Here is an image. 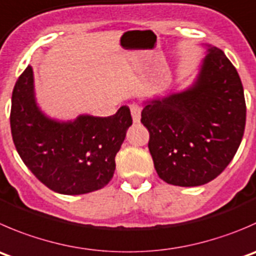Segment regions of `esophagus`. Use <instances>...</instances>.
Segmentation results:
<instances>
[{
	"label": "esophagus",
	"mask_w": 256,
	"mask_h": 256,
	"mask_svg": "<svg viewBox=\"0 0 256 256\" xmlns=\"http://www.w3.org/2000/svg\"><path fill=\"white\" fill-rule=\"evenodd\" d=\"M130 111L131 115H132V120L134 122H140V118H141V106H138V104H131L130 105Z\"/></svg>",
	"instance_id": "esophagus-1"
}]
</instances>
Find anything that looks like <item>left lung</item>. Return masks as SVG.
<instances>
[{
    "label": "left lung",
    "instance_id": "left-lung-1",
    "mask_svg": "<svg viewBox=\"0 0 256 256\" xmlns=\"http://www.w3.org/2000/svg\"><path fill=\"white\" fill-rule=\"evenodd\" d=\"M245 120L239 74L216 47L209 48L192 88L141 111L156 172L176 186L204 185L219 176L239 148Z\"/></svg>",
    "mask_w": 256,
    "mask_h": 256
}]
</instances>
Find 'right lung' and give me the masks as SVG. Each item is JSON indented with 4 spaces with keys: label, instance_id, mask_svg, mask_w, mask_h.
<instances>
[{
    "label": "right lung",
    "instance_id": "obj_1",
    "mask_svg": "<svg viewBox=\"0 0 256 256\" xmlns=\"http://www.w3.org/2000/svg\"><path fill=\"white\" fill-rule=\"evenodd\" d=\"M10 124L17 152L31 172L54 192L80 195L110 182L115 156L132 118L122 106L108 118L50 120L34 104V72L28 66L14 88Z\"/></svg>",
    "mask_w": 256,
    "mask_h": 256
}]
</instances>
